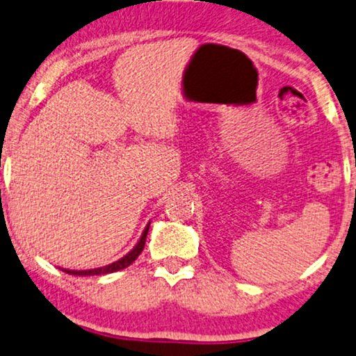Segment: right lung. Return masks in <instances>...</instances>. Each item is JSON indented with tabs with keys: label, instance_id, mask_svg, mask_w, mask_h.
<instances>
[{
	"label": "right lung",
	"instance_id": "add662e5",
	"mask_svg": "<svg viewBox=\"0 0 356 356\" xmlns=\"http://www.w3.org/2000/svg\"><path fill=\"white\" fill-rule=\"evenodd\" d=\"M148 228H149V225H146V228L143 229V233H141L140 241H138V243L135 245V248H133L131 252H129V253L124 254V257L121 258V260L115 261V263H111V265L102 266V268L81 270V271L63 268V271H65V273H70V275H81V277H90V275H106V273H115V271H120V270L127 268V266L131 265V263L135 261L138 257H140V253L143 252V248H145V241H146V235H148Z\"/></svg>",
	"mask_w": 356,
	"mask_h": 356
}]
</instances>
